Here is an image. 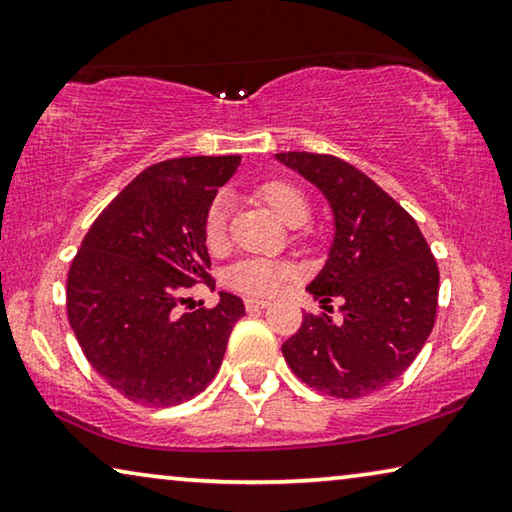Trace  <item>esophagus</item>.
Segmentation results:
<instances>
[{"mask_svg": "<svg viewBox=\"0 0 512 512\" xmlns=\"http://www.w3.org/2000/svg\"><path fill=\"white\" fill-rule=\"evenodd\" d=\"M268 305H270V300H263V298H247V300H244V307H247V311L265 309Z\"/></svg>", "mask_w": 512, "mask_h": 512, "instance_id": "esophagus-1", "label": "esophagus"}]
</instances>
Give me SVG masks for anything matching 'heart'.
Returning <instances> with one entry per match:
<instances>
[{"instance_id":"1","label":"heart","mask_w":512,"mask_h":512,"mask_svg":"<svg viewBox=\"0 0 512 512\" xmlns=\"http://www.w3.org/2000/svg\"><path fill=\"white\" fill-rule=\"evenodd\" d=\"M256 196L272 207L274 214L288 226H298L309 217V198L291 180H265L256 187ZM203 238L210 251H221L228 242V201L217 196L203 219ZM293 277V268L277 258H242L226 272V284L247 295H274Z\"/></svg>"}]
</instances>
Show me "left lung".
Listing matches in <instances>:
<instances>
[{
  "label": "left lung",
  "mask_w": 512,
  "mask_h": 512,
  "mask_svg": "<svg viewBox=\"0 0 512 512\" xmlns=\"http://www.w3.org/2000/svg\"><path fill=\"white\" fill-rule=\"evenodd\" d=\"M281 164L321 189L335 219L328 261L307 291L342 318L307 314L281 353L300 381L355 399L399 379L434 328L439 268L416 219L372 177L330 154L281 152Z\"/></svg>",
  "instance_id": "left-lung-1"
}]
</instances>
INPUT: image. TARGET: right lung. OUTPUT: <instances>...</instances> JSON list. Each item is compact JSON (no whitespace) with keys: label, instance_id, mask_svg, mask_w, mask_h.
Returning a JSON list of instances; mask_svg holds the SVG:
<instances>
[{"label":"right lung","instance_id":"obj_1","mask_svg":"<svg viewBox=\"0 0 512 512\" xmlns=\"http://www.w3.org/2000/svg\"><path fill=\"white\" fill-rule=\"evenodd\" d=\"M240 157H180L145 168L87 231L66 279V311L85 358L131 402L177 406L217 376L244 302L180 314L210 279L203 219ZM210 284V281H207Z\"/></svg>","mask_w":512,"mask_h":512}]
</instances>
